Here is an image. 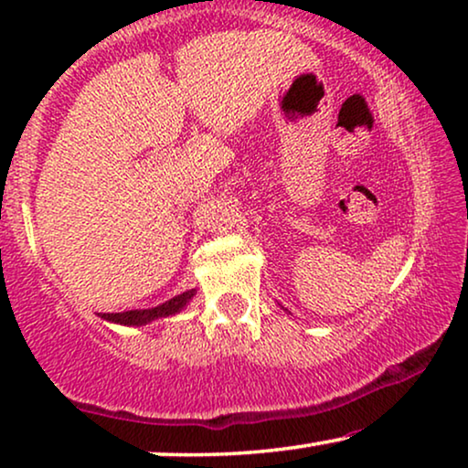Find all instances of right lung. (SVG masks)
<instances>
[{
    "instance_id": "right-lung-1",
    "label": "right lung",
    "mask_w": 468,
    "mask_h": 468,
    "mask_svg": "<svg viewBox=\"0 0 468 468\" xmlns=\"http://www.w3.org/2000/svg\"><path fill=\"white\" fill-rule=\"evenodd\" d=\"M191 296H194V290L189 292H183L181 296H175L168 303L155 306V309H144V311H125V313H104V319L108 322H114V324H123V325H144L153 322V319H159V317H168L172 313H178L183 309L185 304L189 303Z\"/></svg>"
}]
</instances>
